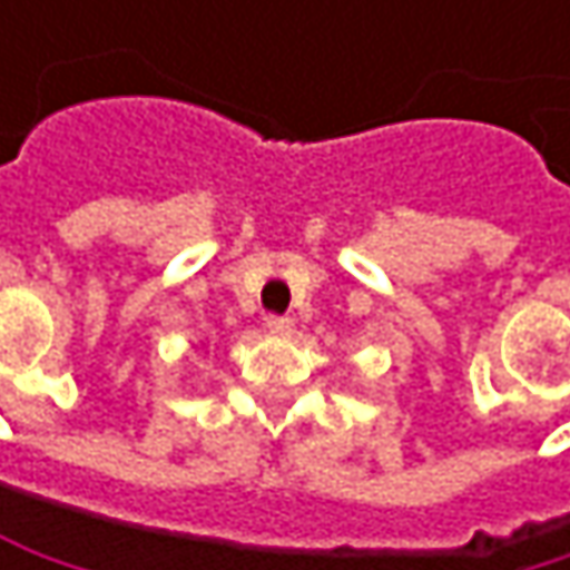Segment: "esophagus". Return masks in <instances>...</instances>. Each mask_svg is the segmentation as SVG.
<instances>
[{"label": "esophagus", "mask_w": 570, "mask_h": 570, "mask_svg": "<svg viewBox=\"0 0 570 570\" xmlns=\"http://www.w3.org/2000/svg\"><path fill=\"white\" fill-rule=\"evenodd\" d=\"M267 330H271V333H277V336H286V333L293 330V320L274 313V316H267Z\"/></svg>", "instance_id": "esophagus-1"}]
</instances>
